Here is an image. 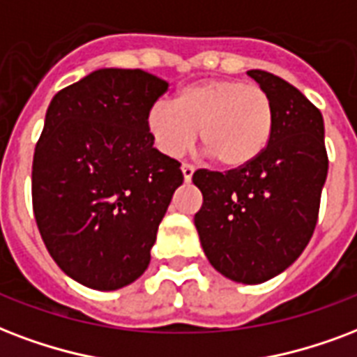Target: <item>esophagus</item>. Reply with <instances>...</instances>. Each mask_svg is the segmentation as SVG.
<instances>
[{
	"mask_svg": "<svg viewBox=\"0 0 357 357\" xmlns=\"http://www.w3.org/2000/svg\"><path fill=\"white\" fill-rule=\"evenodd\" d=\"M181 172H183L185 181H190V179H192V174H195V167H192V165H187V162H183V165H181Z\"/></svg>",
	"mask_w": 357,
	"mask_h": 357,
	"instance_id": "34e87169",
	"label": "esophagus"
}]
</instances>
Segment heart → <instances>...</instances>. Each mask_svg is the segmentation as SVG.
<instances>
[{
	"instance_id": "b5f03b06",
	"label": "heart",
	"mask_w": 357,
	"mask_h": 357,
	"mask_svg": "<svg viewBox=\"0 0 357 357\" xmlns=\"http://www.w3.org/2000/svg\"><path fill=\"white\" fill-rule=\"evenodd\" d=\"M273 105L258 86L232 78H209L185 86L170 102H155L148 130L157 148L178 157L197 136L225 168L251 165L268 148L273 132Z\"/></svg>"
}]
</instances>
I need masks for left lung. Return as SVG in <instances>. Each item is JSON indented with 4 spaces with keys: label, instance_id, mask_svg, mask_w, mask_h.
I'll return each mask as SVG.
<instances>
[{
    "label": "left lung",
    "instance_id": "8db88e82",
    "mask_svg": "<svg viewBox=\"0 0 357 357\" xmlns=\"http://www.w3.org/2000/svg\"><path fill=\"white\" fill-rule=\"evenodd\" d=\"M273 105L268 148L247 167L197 170L202 190L195 227L209 264L230 281L258 284L292 266L317 227L328 176L322 114L292 84L247 70Z\"/></svg>",
    "mask_w": 357,
    "mask_h": 357
}]
</instances>
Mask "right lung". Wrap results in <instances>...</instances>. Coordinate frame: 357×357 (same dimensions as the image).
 Segmentation results:
<instances>
[{
  "label": "right lung",
  "mask_w": 357,
  "mask_h": 357,
  "mask_svg": "<svg viewBox=\"0 0 357 357\" xmlns=\"http://www.w3.org/2000/svg\"><path fill=\"white\" fill-rule=\"evenodd\" d=\"M168 82L140 69H97L54 95L33 155L40 238L65 273L118 290L148 269L157 230L183 183L153 148L148 112Z\"/></svg>",
  "instance_id": "1"
}]
</instances>
